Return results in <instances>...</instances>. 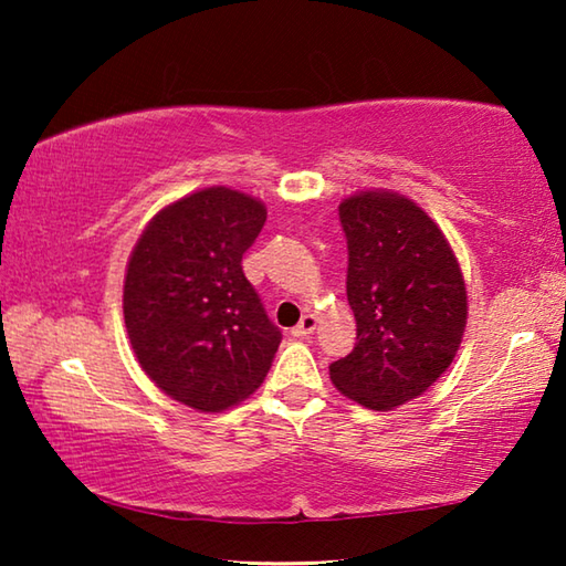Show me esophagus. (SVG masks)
Wrapping results in <instances>:
<instances>
[{
  "instance_id": "34e87169",
  "label": "esophagus",
  "mask_w": 566,
  "mask_h": 566,
  "mask_svg": "<svg viewBox=\"0 0 566 566\" xmlns=\"http://www.w3.org/2000/svg\"><path fill=\"white\" fill-rule=\"evenodd\" d=\"M314 329H317V317H314V314H304L302 322L292 329V334L294 337H310Z\"/></svg>"
}]
</instances>
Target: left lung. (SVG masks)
I'll return each instance as SVG.
<instances>
[{"instance_id": "1", "label": "left lung", "mask_w": 566, "mask_h": 566, "mask_svg": "<svg viewBox=\"0 0 566 566\" xmlns=\"http://www.w3.org/2000/svg\"><path fill=\"white\" fill-rule=\"evenodd\" d=\"M339 219L357 344L329 377L357 405L389 411L452 364L469 312L462 266L434 219L399 191H357L342 199Z\"/></svg>"}]
</instances>
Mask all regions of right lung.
Instances as JSON below:
<instances>
[{
	"label": "right lung",
	"mask_w": 566,
	"mask_h": 566,
	"mask_svg": "<svg viewBox=\"0 0 566 566\" xmlns=\"http://www.w3.org/2000/svg\"><path fill=\"white\" fill-rule=\"evenodd\" d=\"M266 222L260 199L207 187L149 219L124 274V324L139 367L197 411L239 405L262 385L282 332L242 256Z\"/></svg>",
	"instance_id": "obj_1"
}]
</instances>
